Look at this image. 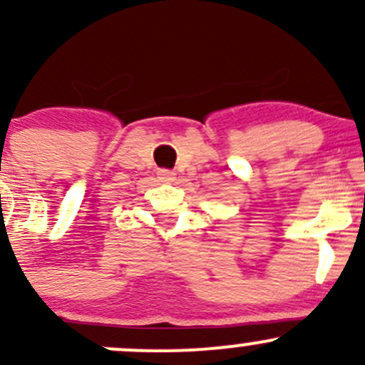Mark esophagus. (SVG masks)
I'll return each instance as SVG.
<instances>
[{"mask_svg": "<svg viewBox=\"0 0 365 365\" xmlns=\"http://www.w3.org/2000/svg\"><path fill=\"white\" fill-rule=\"evenodd\" d=\"M175 178H176V175H175V171H171V169H160V171H159L160 182L169 183V182H173Z\"/></svg>", "mask_w": 365, "mask_h": 365, "instance_id": "esophagus-1", "label": "esophagus"}]
</instances>
